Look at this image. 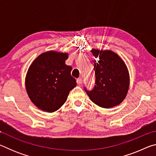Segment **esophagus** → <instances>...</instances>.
Masks as SVG:
<instances>
[{"label": "esophagus", "mask_w": 156, "mask_h": 156, "mask_svg": "<svg viewBox=\"0 0 156 156\" xmlns=\"http://www.w3.org/2000/svg\"><path fill=\"white\" fill-rule=\"evenodd\" d=\"M76 83H77L78 84H81L83 83V80L81 78H78L77 80H76Z\"/></svg>", "instance_id": "esophagus-1"}]
</instances>
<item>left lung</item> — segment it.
I'll list each match as a JSON object with an SVG mask.
<instances>
[{"label": "left lung", "mask_w": 156, "mask_h": 156, "mask_svg": "<svg viewBox=\"0 0 156 156\" xmlns=\"http://www.w3.org/2000/svg\"><path fill=\"white\" fill-rule=\"evenodd\" d=\"M91 52L97 58L94 61L96 75L95 86L85 91L92 102L102 108L119 105L126 96L130 78L125 62L111 50L92 49Z\"/></svg>", "instance_id": "8db88e82"}]
</instances>
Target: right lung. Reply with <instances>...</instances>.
I'll use <instances>...</instances> for the list:
<instances>
[{
  "label": "right lung",
  "mask_w": 156,
  "mask_h": 156,
  "mask_svg": "<svg viewBox=\"0 0 156 156\" xmlns=\"http://www.w3.org/2000/svg\"><path fill=\"white\" fill-rule=\"evenodd\" d=\"M68 53L49 51L36 58L28 69L25 87L31 101L38 109L54 112L61 107L76 86L72 67L65 64Z\"/></svg>",
  "instance_id": "right-lung-1"
}]
</instances>
